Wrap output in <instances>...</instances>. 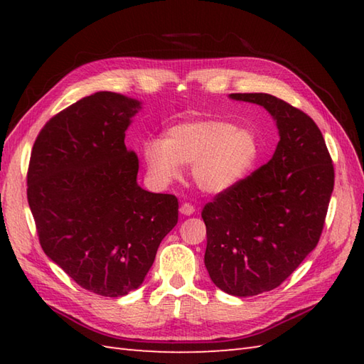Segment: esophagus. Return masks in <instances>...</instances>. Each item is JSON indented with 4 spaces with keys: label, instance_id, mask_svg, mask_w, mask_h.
Returning a JSON list of instances; mask_svg holds the SVG:
<instances>
[{
    "label": "esophagus",
    "instance_id": "obj_1",
    "mask_svg": "<svg viewBox=\"0 0 364 364\" xmlns=\"http://www.w3.org/2000/svg\"><path fill=\"white\" fill-rule=\"evenodd\" d=\"M180 213H181L183 215H191V214L196 213V208L192 206L191 203H183V205L180 206Z\"/></svg>",
    "mask_w": 364,
    "mask_h": 364
}]
</instances>
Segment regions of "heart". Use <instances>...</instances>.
Instances as JSON below:
<instances>
[{"label": "heart", "instance_id": "obj_1", "mask_svg": "<svg viewBox=\"0 0 364 364\" xmlns=\"http://www.w3.org/2000/svg\"><path fill=\"white\" fill-rule=\"evenodd\" d=\"M142 153L154 180L173 181L181 175V164H192V180L200 189L223 194L257 168L262 146L252 128L208 119L176 123L166 131L164 141L145 142Z\"/></svg>", "mask_w": 364, "mask_h": 364}]
</instances>
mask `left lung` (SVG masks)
Listing matches in <instances>:
<instances>
[{"instance_id": "1", "label": "left lung", "mask_w": 364, "mask_h": 364, "mask_svg": "<svg viewBox=\"0 0 364 364\" xmlns=\"http://www.w3.org/2000/svg\"><path fill=\"white\" fill-rule=\"evenodd\" d=\"M230 97L266 107L280 133L272 159L202 211L213 283L249 297L280 286L318 245L335 168L310 115L269 94Z\"/></svg>"}]
</instances>
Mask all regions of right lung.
<instances>
[{
	"instance_id": "right-lung-1",
	"label": "right lung",
	"mask_w": 364,
	"mask_h": 364,
	"mask_svg": "<svg viewBox=\"0 0 364 364\" xmlns=\"http://www.w3.org/2000/svg\"><path fill=\"white\" fill-rule=\"evenodd\" d=\"M141 103L97 92L54 115L28 167V203L51 261L98 296L137 289L178 222V198L137 184L125 131Z\"/></svg>"
}]
</instances>
